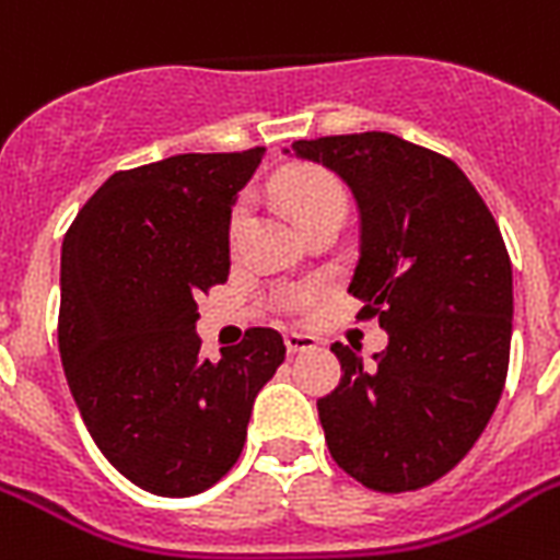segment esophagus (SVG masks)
<instances>
[{"label": "esophagus", "instance_id": "obj_1", "mask_svg": "<svg viewBox=\"0 0 560 560\" xmlns=\"http://www.w3.org/2000/svg\"><path fill=\"white\" fill-rule=\"evenodd\" d=\"M284 346H288L290 354H299V351H311V349H316V337H311V334L288 331V334H284Z\"/></svg>", "mask_w": 560, "mask_h": 560}]
</instances>
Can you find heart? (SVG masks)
I'll use <instances>...</instances> for the list:
<instances>
[{"instance_id": "1", "label": "heart", "mask_w": 560, "mask_h": 560, "mask_svg": "<svg viewBox=\"0 0 560 560\" xmlns=\"http://www.w3.org/2000/svg\"><path fill=\"white\" fill-rule=\"evenodd\" d=\"M276 191H279L281 202L293 211V218L299 220V226H305L307 220L319 218L325 211L342 209L346 211V191H342L340 179L328 174L323 168H290L279 174L276 179ZM246 202H237L229 220V232L237 235L244 226ZM305 302V293H293L290 305L296 307Z\"/></svg>"}]
</instances>
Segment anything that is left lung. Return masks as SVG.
Listing matches in <instances>:
<instances>
[{"mask_svg":"<svg viewBox=\"0 0 560 560\" xmlns=\"http://www.w3.org/2000/svg\"><path fill=\"white\" fill-rule=\"evenodd\" d=\"M284 153L354 194L349 293L389 334L372 363L331 346L342 377L316 400L328 451L374 491L430 486L474 447L503 395L514 296L500 226L456 162L398 136H325Z\"/></svg>","mask_w":560,"mask_h":560,"instance_id":"1","label":"left lung"}]
</instances>
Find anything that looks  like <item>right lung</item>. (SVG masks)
Listing matches in <instances>:
<instances>
[{"label": "right lung", "mask_w": 560, "mask_h": 560, "mask_svg": "<svg viewBox=\"0 0 560 560\" xmlns=\"http://www.w3.org/2000/svg\"><path fill=\"white\" fill-rule=\"evenodd\" d=\"M264 148L179 153L92 194L60 249V360L101 453L160 497L237 462L255 395L284 360L272 328L200 358L197 299L229 279V220Z\"/></svg>", "instance_id": "1"}]
</instances>
